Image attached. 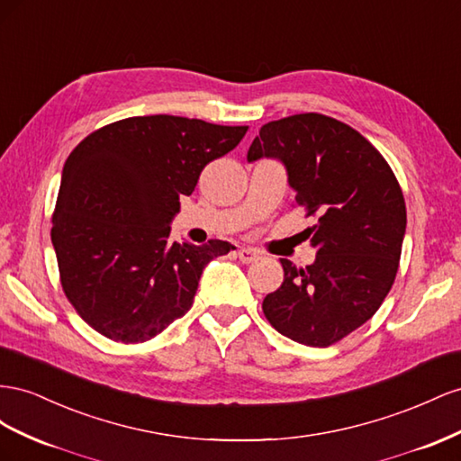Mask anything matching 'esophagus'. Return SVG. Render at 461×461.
<instances>
[{
	"label": "esophagus",
	"instance_id": "obj_1",
	"mask_svg": "<svg viewBox=\"0 0 461 461\" xmlns=\"http://www.w3.org/2000/svg\"><path fill=\"white\" fill-rule=\"evenodd\" d=\"M238 257H240V260L243 262V265H251V262L258 260V253L255 251V249H245V247L240 249Z\"/></svg>",
	"mask_w": 461,
	"mask_h": 461
}]
</instances>
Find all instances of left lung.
<instances>
[{"label": "left lung", "instance_id": "8db88e82", "mask_svg": "<svg viewBox=\"0 0 461 461\" xmlns=\"http://www.w3.org/2000/svg\"><path fill=\"white\" fill-rule=\"evenodd\" d=\"M285 166L295 204L317 218L307 228L317 258L295 268L262 301L280 334L328 348L369 321L396 278L405 235V201L392 167L361 133L322 113L262 125L247 160Z\"/></svg>", "mask_w": 461, "mask_h": 461}]
</instances>
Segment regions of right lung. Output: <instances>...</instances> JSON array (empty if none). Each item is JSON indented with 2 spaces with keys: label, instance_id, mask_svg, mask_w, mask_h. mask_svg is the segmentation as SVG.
Instances as JSON below:
<instances>
[{
  "label": "right lung",
  "instance_id": "add662e5",
  "mask_svg": "<svg viewBox=\"0 0 461 461\" xmlns=\"http://www.w3.org/2000/svg\"><path fill=\"white\" fill-rule=\"evenodd\" d=\"M247 129L139 115L77 144L63 166L51 243L65 295L96 332L139 344L191 309L204 267L235 247L169 241V223L179 196Z\"/></svg>",
  "mask_w": 461,
  "mask_h": 461
}]
</instances>
